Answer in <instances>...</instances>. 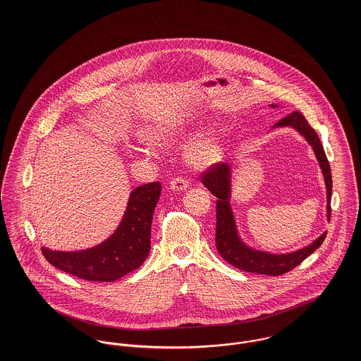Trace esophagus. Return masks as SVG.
<instances>
[{
    "label": "esophagus",
    "instance_id": "34e87169",
    "mask_svg": "<svg viewBox=\"0 0 361 361\" xmlns=\"http://www.w3.org/2000/svg\"><path fill=\"white\" fill-rule=\"evenodd\" d=\"M188 188H189V182L182 176L172 179L169 183V189L173 192H182V190H186Z\"/></svg>",
    "mask_w": 361,
    "mask_h": 361
}]
</instances>
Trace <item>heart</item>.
<instances>
[{
  "mask_svg": "<svg viewBox=\"0 0 361 361\" xmlns=\"http://www.w3.org/2000/svg\"><path fill=\"white\" fill-rule=\"evenodd\" d=\"M189 132V128L175 121H162L147 128L142 139L149 146H161L179 140ZM222 154V147L218 136L208 135L195 142L186 152V161L195 169H206L216 162Z\"/></svg>",
  "mask_w": 361,
  "mask_h": 361,
  "instance_id": "heart-1",
  "label": "heart"
}]
</instances>
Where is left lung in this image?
I'll list each match as a JSON object with an SVG mask.
<instances>
[{
    "label": "left lung",
    "instance_id": "obj_1",
    "mask_svg": "<svg viewBox=\"0 0 361 361\" xmlns=\"http://www.w3.org/2000/svg\"><path fill=\"white\" fill-rule=\"evenodd\" d=\"M276 106V105H271ZM278 126H290L295 128L305 139L309 142L314 150V154L318 159L321 171L324 173V180L326 186V216L331 218V195H332V175L328 158L324 152V147L319 142L318 135L311 128L305 118V115L299 111L289 114L288 116L278 121L274 128ZM202 182L207 189L216 197V229H215V245L219 256L232 264L233 267L252 272L278 276L289 272L295 267H298L303 259L314 253L324 242L326 232H324L318 239H315L311 245L288 255H269L265 252H258L246 246L236 229L233 212L229 206L231 199V166L225 162L214 164L202 175Z\"/></svg>",
    "mask_w": 361,
    "mask_h": 361
}]
</instances>
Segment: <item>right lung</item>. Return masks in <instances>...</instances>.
<instances>
[{"instance_id":"right-lung-1","label":"right lung","mask_w":361,"mask_h":361,"mask_svg":"<svg viewBox=\"0 0 361 361\" xmlns=\"http://www.w3.org/2000/svg\"><path fill=\"white\" fill-rule=\"evenodd\" d=\"M161 183L136 188L118 229L99 246L83 252H54L42 247L55 268L85 281L112 282L139 268L150 253L152 222Z\"/></svg>"}]
</instances>
